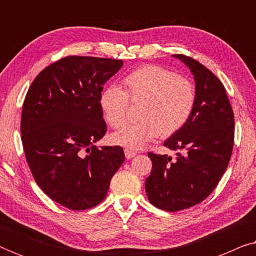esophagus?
I'll use <instances>...</instances> for the list:
<instances>
[{"label":"esophagus","mask_w":256,"mask_h":256,"mask_svg":"<svg viewBox=\"0 0 256 256\" xmlns=\"http://www.w3.org/2000/svg\"><path fill=\"white\" fill-rule=\"evenodd\" d=\"M124 155H126V158L127 160H130L132 157L136 156V152H132V150H129V149H124Z\"/></svg>","instance_id":"34e87169"}]
</instances>
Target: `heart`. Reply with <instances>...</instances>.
<instances>
[{"instance_id": "b5f03b06", "label": "heart", "mask_w": 256, "mask_h": 256, "mask_svg": "<svg viewBox=\"0 0 256 256\" xmlns=\"http://www.w3.org/2000/svg\"><path fill=\"white\" fill-rule=\"evenodd\" d=\"M124 90L110 85L101 90L99 104L112 128L127 122L128 101L141 102L138 124L110 135L113 144L141 149L158 138H169L184 127L196 104V90L190 80L157 65L142 66L122 80Z\"/></svg>"}]
</instances>
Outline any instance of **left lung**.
<instances>
[{
    "mask_svg": "<svg viewBox=\"0 0 256 256\" xmlns=\"http://www.w3.org/2000/svg\"><path fill=\"white\" fill-rule=\"evenodd\" d=\"M174 57L194 74V108L184 127L164 142L176 150V158L149 152L152 169L146 180L149 202L169 212L191 208L211 194L228 166L234 143V115L222 82L194 59Z\"/></svg>",
    "mask_w": 256,
    "mask_h": 256,
    "instance_id": "8db88e82",
    "label": "left lung"
}]
</instances>
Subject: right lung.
<instances>
[{
    "instance_id": "1",
    "label": "right lung",
    "mask_w": 256,
    "mask_h": 256,
    "mask_svg": "<svg viewBox=\"0 0 256 256\" xmlns=\"http://www.w3.org/2000/svg\"><path fill=\"white\" fill-rule=\"evenodd\" d=\"M122 65L68 56L45 68L26 93L20 120L26 162L42 190L70 210L102 202L124 160L121 146H94L107 130L100 93Z\"/></svg>"
}]
</instances>
